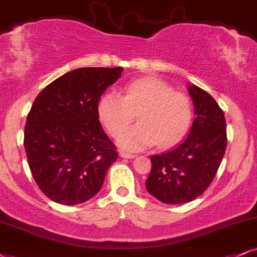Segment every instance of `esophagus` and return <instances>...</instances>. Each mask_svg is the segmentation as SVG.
I'll list each match as a JSON object with an SVG mask.
<instances>
[{
    "mask_svg": "<svg viewBox=\"0 0 257 257\" xmlns=\"http://www.w3.org/2000/svg\"><path fill=\"white\" fill-rule=\"evenodd\" d=\"M120 156H121L122 158H135L136 155L131 154V153H125V151H121V153H120Z\"/></svg>",
    "mask_w": 257,
    "mask_h": 257,
    "instance_id": "34e87169",
    "label": "esophagus"
}]
</instances>
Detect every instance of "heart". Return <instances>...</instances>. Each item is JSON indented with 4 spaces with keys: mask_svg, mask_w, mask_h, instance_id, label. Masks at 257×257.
I'll use <instances>...</instances> for the list:
<instances>
[{
    "mask_svg": "<svg viewBox=\"0 0 257 257\" xmlns=\"http://www.w3.org/2000/svg\"><path fill=\"white\" fill-rule=\"evenodd\" d=\"M125 95L107 91L99 103V115L107 131L119 137L139 114L140 122L123 132L119 139L121 148L139 151L151 145L169 148L187 134L193 118L189 97L174 91L172 85L155 77L130 82Z\"/></svg>",
    "mask_w": 257,
    "mask_h": 257,
    "instance_id": "heart-1",
    "label": "heart"
}]
</instances>
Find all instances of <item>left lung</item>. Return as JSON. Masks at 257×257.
Here are the masks:
<instances>
[{"mask_svg": "<svg viewBox=\"0 0 257 257\" xmlns=\"http://www.w3.org/2000/svg\"><path fill=\"white\" fill-rule=\"evenodd\" d=\"M195 118L191 131L179 145L151 156L153 168L147 191L164 204H185L200 196L213 181L227 137L223 109L201 88L188 87Z\"/></svg>", "mask_w": 257, "mask_h": 257, "instance_id": "obj_1", "label": "left lung"}]
</instances>
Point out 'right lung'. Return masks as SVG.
Wrapping results in <instances>:
<instances>
[{
	"mask_svg": "<svg viewBox=\"0 0 257 257\" xmlns=\"http://www.w3.org/2000/svg\"><path fill=\"white\" fill-rule=\"evenodd\" d=\"M122 68H81L38 94L25 125L24 145L34 181L52 201L77 205L100 191L115 145L99 121V100Z\"/></svg>",
	"mask_w": 257,
	"mask_h": 257,
	"instance_id": "add662e5",
	"label": "right lung"
}]
</instances>
